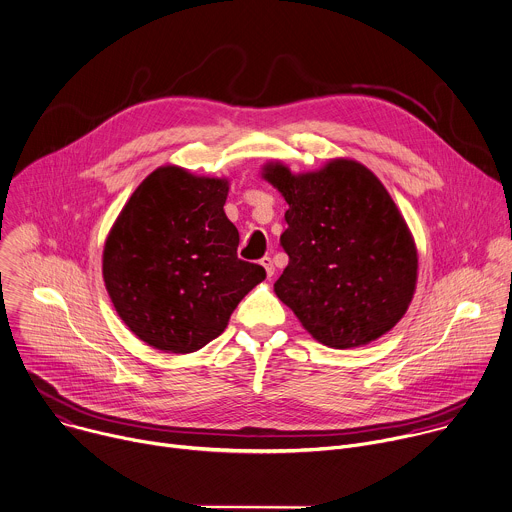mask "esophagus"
Returning a JSON list of instances; mask_svg holds the SVG:
<instances>
[{"label":"esophagus","mask_w":512,"mask_h":512,"mask_svg":"<svg viewBox=\"0 0 512 512\" xmlns=\"http://www.w3.org/2000/svg\"><path fill=\"white\" fill-rule=\"evenodd\" d=\"M259 263L265 267V271H267V277H273V273H275V267H273V259H271V257H263Z\"/></svg>","instance_id":"1"}]
</instances>
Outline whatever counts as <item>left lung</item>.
Masks as SVG:
<instances>
[{"mask_svg": "<svg viewBox=\"0 0 512 512\" xmlns=\"http://www.w3.org/2000/svg\"><path fill=\"white\" fill-rule=\"evenodd\" d=\"M287 201L281 247L289 263L277 297L323 346L374 342L406 313L418 257L396 203L372 170L337 158L317 173L291 175L269 164L263 175Z\"/></svg>", "mask_w": 512, "mask_h": 512, "instance_id": "obj_1", "label": "left lung"}]
</instances>
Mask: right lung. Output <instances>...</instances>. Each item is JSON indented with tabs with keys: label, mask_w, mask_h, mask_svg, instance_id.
<instances>
[{
	"label": "right lung",
	"mask_w": 512,
	"mask_h": 512,
	"mask_svg": "<svg viewBox=\"0 0 512 512\" xmlns=\"http://www.w3.org/2000/svg\"><path fill=\"white\" fill-rule=\"evenodd\" d=\"M229 183L160 166L118 215L102 259L108 295L148 346L191 354L219 337L265 269L237 257Z\"/></svg>",
	"instance_id": "obj_1"
}]
</instances>
